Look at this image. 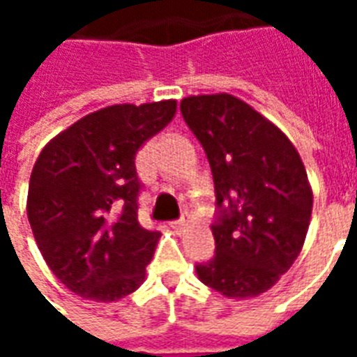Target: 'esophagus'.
<instances>
[{"instance_id": "esophagus-1", "label": "esophagus", "mask_w": 357, "mask_h": 357, "mask_svg": "<svg viewBox=\"0 0 357 357\" xmlns=\"http://www.w3.org/2000/svg\"><path fill=\"white\" fill-rule=\"evenodd\" d=\"M187 222H189V216L185 214V216H181L179 220H174V222H170L172 229H176V231H181V229H183V227L187 225Z\"/></svg>"}]
</instances>
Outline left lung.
<instances>
[{
  "label": "left lung",
  "instance_id": "obj_1",
  "mask_svg": "<svg viewBox=\"0 0 357 357\" xmlns=\"http://www.w3.org/2000/svg\"><path fill=\"white\" fill-rule=\"evenodd\" d=\"M179 110L216 193V250L195 264L197 275L227 298L258 296L302 250L314 204L306 168L289 137L233 95L185 97Z\"/></svg>",
  "mask_w": 357,
  "mask_h": 357
}]
</instances>
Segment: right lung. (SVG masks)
Returning a JSON list of instances; mask_svg holds the SVG:
<instances>
[{
    "label": "right lung",
    "mask_w": 357,
    "mask_h": 357,
    "mask_svg": "<svg viewBox=\"0 0 357 357\" xmlns=\"http://www.w3.org/2000/svg\"><path fill=\"white\" fill-rule=\"evenodd\" d=\"M176 114V101L112 105L51 139L28 187V222L66 289L114 302L139 289L158 231L139 224L135 153Z\"/></svg>",
    "instance_id": "obj_1"
}]
</instances>
